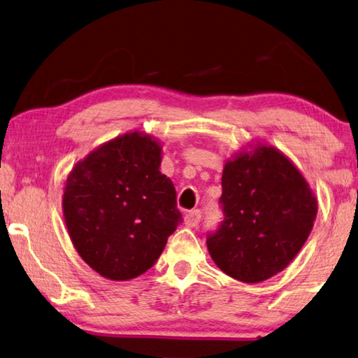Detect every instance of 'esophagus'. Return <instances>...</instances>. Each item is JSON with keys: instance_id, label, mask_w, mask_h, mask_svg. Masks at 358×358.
I'll use <instances>...</instances> for the list:
<instances>
[{"instance_id": "esophagus-1", "label": "esophagus", "mask_w": 358, "mask_h": 358, "mask_svg": "<svg viewBox=\"0 0 358 358\" xmlns=\"http://www.w3.org/2000/svg\"><path fill=\"white\" fill-rule=\"evenodd\" d=\"M201 220H202V212L199 208L191 210V212L185 215V224L189 226V228H196V226L201 223Z\"/></svg>"}]
</instances>
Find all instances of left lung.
<instances>
[{
  "label": "left lung",
  "instance_id": "obj_1",
  "mask_svg": "<svg viewBox=\"0 0 358 358\" xmlns=\"http://www.w3.org/2000/svg\"><path fill=\"white\" fill-rule=\"evenodd\" d=\"M221 188L223 221L207 236L215 264L245 283L285 269L317 217V199L299 170L272 146H258L226 162Z\"/></svg>",
  "mask_w": 358,
  "mask_h": 358
}]
</instances>
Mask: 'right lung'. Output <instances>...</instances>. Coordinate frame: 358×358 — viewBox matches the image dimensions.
I'll return each mask as SVG.
<instances>
[{
	"label": "right lung",
	"instance_id": "add662e5",
	"mask_svg": "<svg viewBox=\"0 0 358 358\" xmlns=\"http://www.w3.org/2000/svg\"><path fill=\"white\" fill-rule=\"evenodd\" d=\"M159 166L157 141L132 132L101 145L68 175L64 215L73 245L106 279H135L152 268L183 221L175 186Z\"/></svg>",
	"mask_w": 358,
	"mask_h": 358
}]
</instances>
